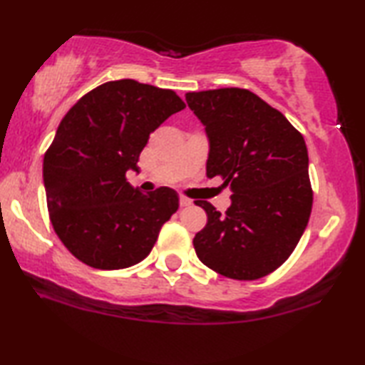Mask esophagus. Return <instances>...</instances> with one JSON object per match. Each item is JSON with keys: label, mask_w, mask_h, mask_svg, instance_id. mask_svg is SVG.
I'll return each instance as SVG.
<instances>
[{"label": "esophagus", "mask_w": 365, "mask_h": 365, "mask_svg": "<svg viewBox=\"0 0 365 365\" xmlns=\"http://www.w3.org/2000/svg\"><path fill=\"white\" fill-rule=\"evenodd\" d=\"M191 205H193V201L188 200L187 196H180V206L182 207H187V206H191Z\"/></svg>", "instance_id": "1"}]
</instances>
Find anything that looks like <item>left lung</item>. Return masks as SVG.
Here are the masks:
<instances>
[{
  "label": "left lung",
  "instance_id": "8db88e82",
  "mask_svg": "<svg viewBox=\"0 0 365 365\" xmlns=\"http://www.w3.org/2000/svg\"><path fill=\"white\" fill-rule=\"evenodd\" d=\"M188 108L209 141L206 174L232 190L222 215L211 202L193 246L200 261L235 280H257L287 261L312 209L302 135L280 110L243 88L191 91Z\"/></svg>",
  "mask_w": 365,
  "mask_h": 365
}]
</instances>
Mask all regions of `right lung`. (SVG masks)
Returning a JSON list of instances; mask_svg holds the SVG:
<instances>
[{
  "label": "right lung",
  "instance_id": "right-lung-1",
  "mask_svg": "<svg viewBox=\"0 0 365 365\" xmlns=\"http://www.w3.org/2000/svg\"><path fill=\"white\" fill-rule=\"evenodd\" d=\"M182 109L172 90L122 78L96 86L61 120L43 182L54 232L78 261L117 270L150 255L178 195L168 187L143 195L125 174L140 172L150 133Z\"/></svg>",
  "mask_w": 365,
  "mask_h": 365
}]
</instances>
